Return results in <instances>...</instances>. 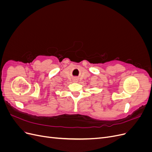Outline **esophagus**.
I'll return each mask as SVG.
<instances>
[{"mask_svg":"<svg viewBox=\"0 0 152 152\" xmlns=\"http://www.w3.org/2000/svg\"><path fill=\"white\" fill-rule=\"evenodd\" d=\"M77 80H78V79H77V78H75V79H73V81H74V82H77V81H78Z\"/></svg>","mask_w":152,"mask_h":152,"instance_id":"1","label":"esophagus"}]
</instances>
